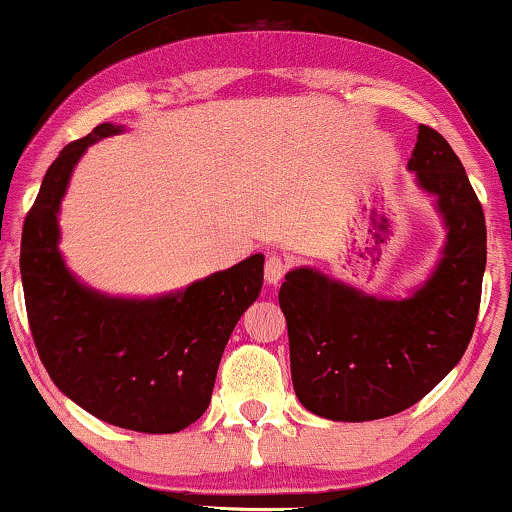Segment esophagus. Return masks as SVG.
Listing matches in <instances>:
<instances>
[{
  "mask_svg": "<svg viewBox=\"0 0 512 512\" xmlns=\"http://www.w3.org/2000/svg\"><path fill=\"white\" fill-rule=\"evenodd\" d=\"M265 282L268 284H279L284 279L286 272H289V261L284 256H268L265 258Z\"/></svg>",
  "mask_w": 512,
  "mask_h": 512,
  "instance_id": "obj_1",
  "label": "esophagus"
}]
</instances>
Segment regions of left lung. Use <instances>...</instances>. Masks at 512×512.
I'll list each match as a JSON object with an SVG mask.
<instances>
[{
  "mask_svg": "<svg viewBox=\"0 0 512 512\" xmlns=\"http://www.w3.org/2000/svg\"><path fill=\"white\" fill-rule=\"evenodd\" d=\"M408 167L436 195L447 223L445 256L424 289L377 300L307 268L289 272L279 289L293 389L319 417L368 422L408 410L457 366L473 338L485 212L457 153L429 125H419Z\"/></svg>",
  "mask_w": 512,
  "mask_h": 512,
  "instance_id": "left-lung-1",
  "label": "left lung"
}]
</instances>
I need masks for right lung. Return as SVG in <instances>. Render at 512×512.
I'll list each match as a JSON object with an SVG mask.
<instances>
[{"mask_svg":"<svg viewBox=\"0 0 512 512\" xmlns=\"http://www.w3.org/2000/svg\"><path fill=\"white\" fill-rule=\"evenodd\" d=\"M118 130L102 123L67 144L41 181L20 240L27 321L62 394L121 429L174 433L207 410L230 333L261 293L263 256L156 300L104 298L76 282L55 214L81 153Z\"/></svg>","mask_w":512,"mask_h":512,"instance_id":"1","label":"right lung"}]
</instances>
